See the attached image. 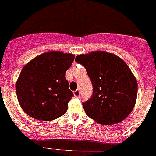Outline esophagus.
<instances>
[{"mask_svg":"<svg viewBox=\"0 0 156 156\" xmlns=\"http://www.w3.org/2000/svg\"><path fill=\"white\" fill-rule=\"evenodd\" d=\"M73 94L74 96H75V98H80V90H75V91L73 92Z\"/></svg>","mask_w":156,"mask_h":156,"instance_id":"esophagus-1","label":"esophagus"}]
</instances>
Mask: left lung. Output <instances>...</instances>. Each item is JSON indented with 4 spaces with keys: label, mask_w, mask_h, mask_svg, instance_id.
<instances>
[{
    "label": "left lung",
    "mask_w": 156,
    "mask_h": 156,
    "mask_svg": "<svg viewBox=\"0 0 156 156\" xmlns=\"http://www.w3.org/2000/svg\"><path fill=\"white\" fill-rule=\"evenodd\" d=\"M76 62L84 66L93 85L91 98L83 103L88 116L102 125L125 119L134 108L137 82L122 58L105 51L79 55Z\"/></svg>",
    "instance_id": "left-lung-1"
}]
</instances>
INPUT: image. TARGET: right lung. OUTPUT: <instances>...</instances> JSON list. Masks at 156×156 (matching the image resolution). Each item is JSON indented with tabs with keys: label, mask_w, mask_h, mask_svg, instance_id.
I'll return each mask as SVG.
<instances>
[{
	"label": "right lung",
	"mask_w": 156,
	"mask_h": 156,
	"mask_svg": "<svg viewBox=\"0 0 156 156\" xmlns=\"http://www.w3.org/2000/svg\"><path fill=\"white\" fill-rule=\"evenodd\" d=\"M74 58L73 54L48 51L25 65L16 90L19 105L27 115L51 121L66 113L73 94L65 74Z\"/></svg>",
	"instance_id": "add662e5"
}]
</instances>
